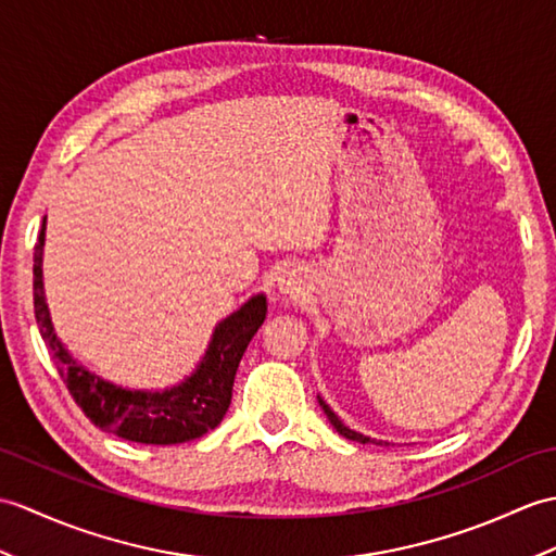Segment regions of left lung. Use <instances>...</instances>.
<instances>
[{"label":"left lung","mask_w":556,"mask_h":556,"mask_svg":"<svg viewBox=\"0 0 556 556\" xmlns=\"http://www.w3.org/2000/svg\"><path fill=\"white\" fill-rule=\"evenodd\" d=\"M319 405H321V409H325V415L329 417V421L333 424V429H337L341 435H345V438H351V441H357V443H367L369 441V438L367 435H363V433H357V431H351V429H348V426H343V421L337 417V415H333V412H331V407L325 403V400H319Z\"/></svg>","instance_id":"8db88e82"}]
</instances>
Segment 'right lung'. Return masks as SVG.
<instances>
[{
	"label": "right lung",
	"instance_id": "right-lung-1",
	"mask_svg": "<svg viewBox=\"0 0 556 556\" xmlns=\"http://www.w3.org/2000/svg\"><path fill=\"white\" fill-rule=\"evenodd\" d=\"M42 247L45 219L33 257L35 319L42 339L51 348L59 377L85 417L101 431L144 445L187 443L215 429L231 403V386H235L241 357L265 321V295H253L235 315L219 321L203 363L187 381L161 393L125 391L77 365L56 339L42 287Z\"/></svg>",
	"mask_w": 556,
	"mask_h": 556
}]
</instances>
